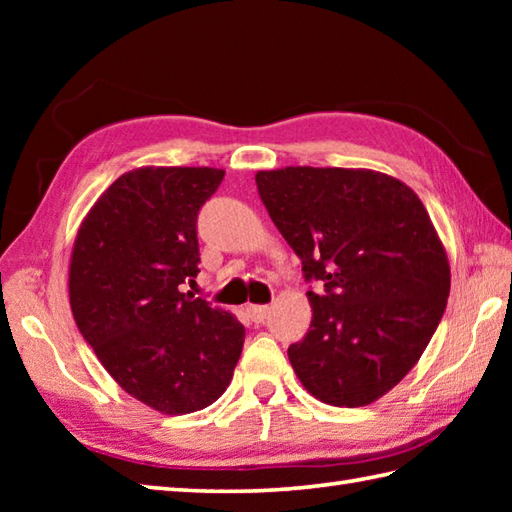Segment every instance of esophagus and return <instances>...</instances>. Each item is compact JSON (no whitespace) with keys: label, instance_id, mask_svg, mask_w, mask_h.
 I'll return each instance as SVG.
<instances>
[{"label":"esophagus","instance_id":"1","mask_svg":"<svg viewBox=\"0 0 512 512\" xmlns=\"http://www.w3.org/2000/svg\"><path fill=\"white\" fill-rule=\"evenodd\" d=\"M270 308L268 306H246V314L250 317V321L255 323H262L268 317Z\"/></svg>","mask_w":512,"mask_h":512}]
</instances>
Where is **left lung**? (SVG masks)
Instances as JSON below:
<instances>
[{"label":"left lung","instance_id":"8db88e82","mask_svg":"<svg viewBox=\"0 0 512 512\" xmlns=\"http://www.w3.org/2000/svg\"><path fill=\"white\" fill-rule=\"evenodd\" d=\"M270 220L301 259L310 330L288 347L301 385L334 407H363L418 363L447 308L451 268L420 198L372 169L257 171Z\"/></svg>","mask_w":512,"mask_h":512}]
</instances>
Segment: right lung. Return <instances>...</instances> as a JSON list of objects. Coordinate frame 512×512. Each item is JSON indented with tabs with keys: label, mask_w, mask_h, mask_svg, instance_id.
<instances>
[{
	"label": "right lung",
	"mask_w": 512,
	"mask_h": 512,
	"mask_svg": "<svg viewBox=\"0 0 512 512\" xmlns=\"http://www.w3.org/2000/svg\"><path fill=\"white\" fill-rule=\"evenodd\" d=\"M222 169L140 167L85 215L70 259L83 339L129 396L167 416L220 398L244 347L231 312L180 292L200 273L198 213Z\"/></svg>",
	"instance_id": "1"
}]
</instances>
